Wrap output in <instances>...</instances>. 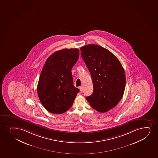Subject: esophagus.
<instances>
[{
  "mask_svg": "<svg viewBox=\"0 0 158 158\" xmlns=\"http://www.w3.org/2000/svg\"><path fill=\"white\" fill-rule=\"evenodd\" d=\"M79 89H80V93H82L83 92V88L82 86L79 87Z\"/></svg>",
  "mask_w": 158,
  "mask_h": 158,
  "instance_id": "1",
  "label": "esophagus"
}]
</instances>
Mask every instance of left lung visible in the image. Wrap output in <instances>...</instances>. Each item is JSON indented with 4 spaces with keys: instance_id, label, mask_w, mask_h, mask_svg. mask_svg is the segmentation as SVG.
Here are the masks:
<instances>
[{
    "instance_id": "1",
    "label": "left lung",
    "mask_w": 158,
    "mask_h": 158,
    "mask_svg": "<svg viewBox=\"0 0 158 158\" xmlns=\"http://www.w3.org/2000/svg\"><path fill=\"white\" fill-rule=\"evenodd\" d=\"M81 55L91 74L94 91L87 97L94 110L105 113L115 107L123 97L126 78L117 59L107 49L96 44L81 47Z\"/></svg>"
}]
</instances>
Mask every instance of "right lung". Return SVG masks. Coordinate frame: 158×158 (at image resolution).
I'll return each instance as SVG.
<instances>
[{
  "label": "right lung",
  "instance_id": "right-lung-1",
  "mask_svg": "<svg viewBox=\"0 0 158 158\" xmlns=\"http://www.w3.org/2000/svg\"><path fill=\"white\" fill-rule=\"evenodd\" d=\"M79 50L65 48L51 55L43 66L37 84L43 106L52 114L69 110L79 90L74 87L71 69L78 61Z\"/></svg>",
  "mask_w": 158,
  "mask_h": 158
}]
</instances>
